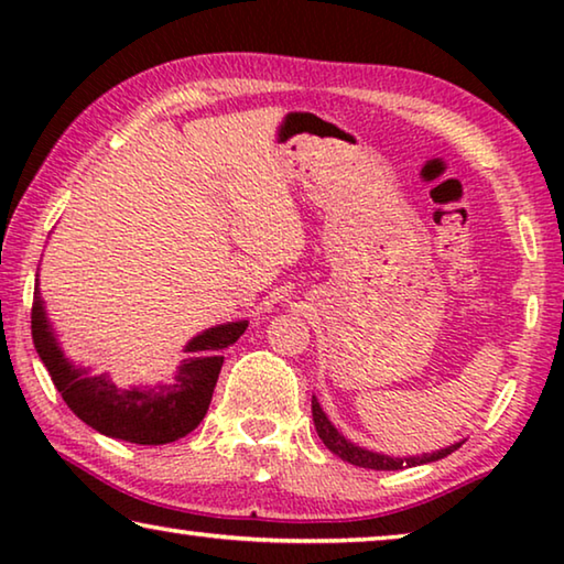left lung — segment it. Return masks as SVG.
Listing matches in <instances>:
<instances>
[{
	"label": "left lung",
	"mask_w": 564,
	"mask_h": 564,
	"mask_svg": "<svg viewBox=\"0 0 564 564\" xmlns=\"http://www.w3.org/2000/svg\"><path fill=\"white\" fill-rule=\"evenodd\" d=\"M311 410H313V423H316V433L323 441V445H326L333 455H338L340 460L358 465V467H368V470H403V467L435 463L460 447V443H455V445L443 447V451H437V453H427V455H417V457H388L380 453H370V451H366V447H358L350 441H346V437H343L336 427H333V423L326 417V413H323V408L318 405L316 398L311 400Z\"/></svg>",
	"instance_id": "1"
}]
</instances>
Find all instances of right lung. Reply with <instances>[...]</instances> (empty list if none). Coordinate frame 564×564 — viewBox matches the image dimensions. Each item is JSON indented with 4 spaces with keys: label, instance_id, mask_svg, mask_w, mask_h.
<instances>
[{
    "label": "right lung",
    "instance_id": "1",
    "mask_svg": "<svg viewBox=\"0 0 564 564\" xmlns=\"http://www.w3.org/2000/svg\"><path fill=\"white\" fill-rule=\"evenodd\" d=\"M248 321L208 328L188 343L171 383L147 388H117L107 373L94 376L74 366L56 343L44 313L40 289H34L32 338L72 413L101 435L137 445H164L188 435L202 423L224 366V350L243 336Z\"/></svg>",
    "mask_w": 564,
    "mask_h": 564
}]
</instances>
